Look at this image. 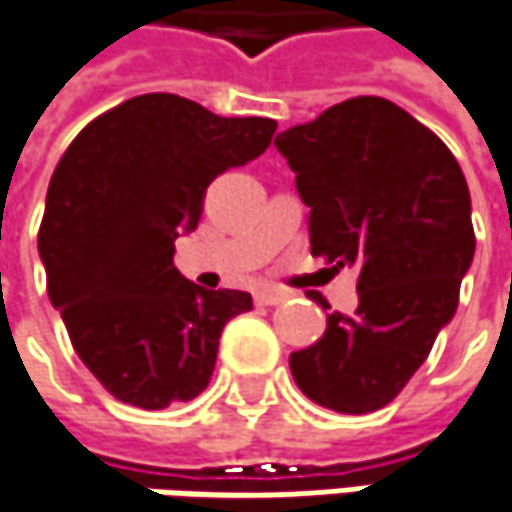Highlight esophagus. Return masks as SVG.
<instances>
[{
	"label": "esophagus",
	"mask_w": 512,
	"mask_h": 512,
	"mask_svg": "<svg viewBox=\"0 0 512 512\" xmlns=\"http://www.w3.org/2000/svg\"><path fill=\"white\" fill-rule=\"evenodd\" d=\"M286 298V292H281V289H260L255 295V301L257 304H263V307H275V304H284Z\"/></svg>",
	"instance_id": "1"
}]
</instances>
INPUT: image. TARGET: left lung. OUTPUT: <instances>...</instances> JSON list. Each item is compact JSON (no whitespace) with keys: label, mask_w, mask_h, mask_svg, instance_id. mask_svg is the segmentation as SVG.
Wrapping results in <instances>:
<instances>
[{"label":"left lung","mask_w":512,"mask_h":512,"mask_svg":"<svg viewBox=\"0 0 512 512\" xmlns=\"http://www.w3.org/2000/svg\"><path fill=\"white\" fill-rule=\"evenodd\" d=\"M275 147L310 208L313 255L359 266L356 313H330L289 368L318 406L368 414L406 388L458 310L475 255L464 170L429 127L374 95L289 127Z\"/></svg>","instance_id":"1"}]
</instances>
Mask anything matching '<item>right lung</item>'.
Segmentation results:
<instances>
[{"label": "right lung", "instance_id": "obj_1", "mask_svg": "<svg viewBox=\"0 0 512 512\" xmlns=\"http://www.w3.org/2000/svg\"><path fill=\"white\" fill-rule=\"evenodd\" d=\"M275 127L153 92L86 124L54 167L37 237L48 298L115 400L156 411L211 382L220 333L252 295L182 278L173 240L196 228L208 185L257 159Z\"/></svg>", "mask_w": 512, "mask_h": 512}]
</instances>
